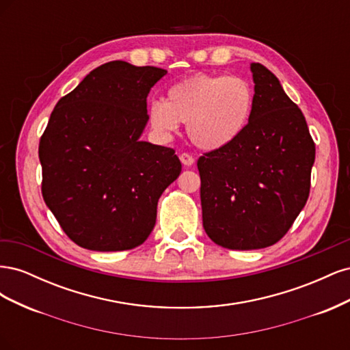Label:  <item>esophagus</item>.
Returning a JSON list of instances; mask_svg holds the SVG:
<instances>
[{
    "label": "esophagus",
    "instance_id": "obj_1",
    "mask_svg": "<svg viewBox=\"0 0 350 350\" xmlns=\"http://www.w3.org/2000/svg\"><path fill=\"white\" fill-rule=\"evenodd\" d=\"M179 161H181V163L184 166H193L194 165V157L191 154H188V153H183L181 156H179Z\"/></svg>",
    "mask_w": 350,
    "mask_h": 350
}]
</instances>
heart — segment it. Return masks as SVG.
I'll list each match as a JSON object with an SVG mask.
<instances>
[{
	"mask_svg": "<svg viewBox=\"0 0 350 350\" xmlns=\"http://www.w3.org/2000/svg\"><path fill=\"white\" fill-rule=\"evenodd\" d=\"M254 108V90L242 77L194 74L169 88L166 102L147 108L152 130L166 139L187 124L189 140L206 152L220 150L245 131Z\"/></svg>",
	"mask_w": 350,
	"mask_h": 350,
	"instance_id": "obj_1",
	"label": "heart"
}]
</instances>
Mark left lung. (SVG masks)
Instances as JSON below:
<instances>
[{"label":"left lung","instance_id":"1","mask_svg":"<svg viewBox=\"0 0 350 350\" xmlns=\"http://www.w3.org/2000/svg\"><path fill=\"white\" fill-rule=\"evenodd\" d=\"M254 108L238 140L197 162L203 226L229 250H260L289 230L310 196L315 144L279 79L252 62Z\"/></svg>","mask_w":350,"mask_h":350}]
</instances>
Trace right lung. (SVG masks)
<instances>
[{"label": "right lung", "mask_w": 350, "mask_h": 350, "mask_svg": "<svg viewBox=\"0 0 350 350\" xmlns=\"http://www.w3.org/2000/svg\"><path fill=\"white\" fill-rule=\"evenodd\" d=\"M166 72L107 62L51 113L39 143L42 196L81 248L142 245L154 228L159 197L181 174L174 149L140 140L147 94Z\"/></svg>", "instance_id": "obj_1"}]
</instances>
